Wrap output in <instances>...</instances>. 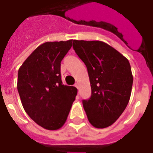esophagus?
Segmentation results:
<instances>
[{
  "label": "esophagus",
  "instance_id": "34e87169",
  "mask_svg": "<svg viewBox=\"0 0 153 153\" xmlns=\"http://www.w3.org/2000/svg\"><path fill=\"white\" fill-rule=\"evenodd\" d=\"M75 86L77 88H78V87H79V85H78V83H76Z\"/></svg>",
  "mask_w": 153,
  "mask_h": 153
}]
</instances>
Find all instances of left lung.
Here are the masks:
<instances>
[{"label":"left lung","instance_id":"1","mask_svg":"<svg viewBox=\"0 0 153 153\" xmlns=\"http://www.w3.org/2000/svg\"><path fill=\"white\" fill-rule=\"evenodd\" d=\"M73 48L88 69L91 95L83 100L89 123L97 128L111 126L129 102L132 76L128 60L101 41H73Z\"/></svg>","mask_w":153,"mask_h":153}]
</instances>
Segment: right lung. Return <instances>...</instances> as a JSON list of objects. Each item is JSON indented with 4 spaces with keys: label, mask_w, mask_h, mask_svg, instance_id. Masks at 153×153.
I'll list each match as a JSON object with an SVG mask.
<instances>
[{
    "label": "right lung",
    "mask_w": 153,
    "mask_h": 153,
    "mask_svg": "<svg viewBox=\"0 0 153 153\" xmlns=\"http://www.w3.org/2000/svg\"><path fill=\"white\" fill-rule=\"evenodd\" d=\"M72 40L48 42L39 45L18 70V91L26 113L48 130L62 128L78 89L62 84L61 62Z\"/></svg>",
    "instance_id": "add662e5"
}]
</instances>
